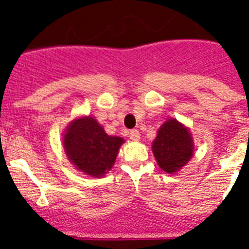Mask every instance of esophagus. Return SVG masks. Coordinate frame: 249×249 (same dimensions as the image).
I'll return each mask as SVG.
<instances>
[{"label": "esophagus", "instance_id": "34e87169", "mask_svg": "<svg viewBox=\"0 0 249 249\" xmlns=\"http://www.w3.org/2000/svg\"><path fill=\"white\" fill-rule=\"evenodd\" d=\"M128 136H129V138H131L132 141H135V142L140 141V138H141L140 132H138L137 129H132V131L128 133Z\"/></svg>", "mask_w": 249, "mask_h": 249}]
</instances>
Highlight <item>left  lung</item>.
<instances>
[{
    "label": "left lung",
    "mask_w": 249,
    "mask_h": 249,
    "mask_svg": "<svg viewBox=\"0 0 249 249\" xmlns=\"http://www.w3.org/2000/svg\"><path fill=\"white\" fill-rule=\"evenodd\" d=\"M152 152L162 171L175 175L195 155V143L190 128L176 118H168L158 128L152 142Z\"/></svg>",
    "instance_id": "obj_1"
}]
</instances>
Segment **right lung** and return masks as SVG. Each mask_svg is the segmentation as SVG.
I'll return each instance as SVG.
<instances>
[{
	"label": "right lung",
	"instance_id": "right-lung-1",
	"mask_svg": "<svg viewBox=\"0 0 249 249\" xmlns=\"http://www.w3.org/2000/svg\"><path fill=\"white\" fill-rule=\"evenodd\" d=\"M122 137L109 136L92 116H78L63 132V149L74 168L98 178L111 171L117 158Z\"/></svg>",
	"mask_w": 249,
	"mask_h": 249
}]
</instances>
